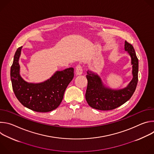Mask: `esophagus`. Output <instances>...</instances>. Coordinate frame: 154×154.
<instances>
[{
    "mask_svg": "<svg viewBox=\"0 0 154 154\" xmlns=\"http://www.w3.org/2000/svg\"><path fill=\"white\" fill-rule=\"evenodd\" d=\"M75 73L77 75H81L83 73V69L80 64H79L75 67Z\"/></svg>",
    "mask_w": 154,
    "mask_h": 154,
    "instance_id": "esophagus-1",
    "label": "esophagus"
}]
</instances>
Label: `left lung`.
Instances as JSON below:
<instances>
[{"mask_svg":"<svg viewBox=\"0 0 154 154\" xmlns=\"http://www.w3.org/2000/svg\"><path fill=\"white\" fill-rule=\"evenodd\" d=\"M125 50L128 51L131 58L133 79L125 88L112 90L103 86L97 75L88 71L85 98L91 107L100 110H111L125 103L134 93L138 80V59L133 46L127 41H125Z\"/></svg>","mask_w":154,"mask_h":154,"instance_id":"8db88e82","label":"left lung"}]
</instances>
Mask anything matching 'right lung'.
Here are the masks:
<instances>
[{
  "instance_id": "add662e5",
  "label": "right lung",
  "mask_w": 154,
  "mask_h": 154,
  "mask_svg": "<svg viewBox=\"0 0 154 154\" xmlns=\"http://www.w3.org/2000/svg\"><path fill=\"white\" fill-rule=\"evenodd\" d=\"M22 47L16 51L10 77L14 93L24 106L36 112H49L61 103L64 91L72 80L74 68L56 72L47 81L35 84L25 82L19 74V58Z\"/></svg>"
}]
</instances>
